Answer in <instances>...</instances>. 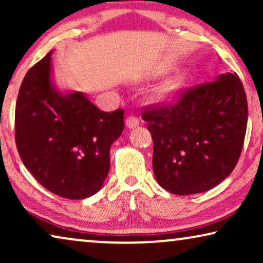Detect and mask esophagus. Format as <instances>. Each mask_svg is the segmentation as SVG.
Returning a JSON list of instances; mask_svg holds the SVG:
<instances>
[{
	"mask_svg": "<svg viewBox=\"0 0 263 263\" xmlns=\"http://www.w3.org/2000/svg\"><path fill=\"white\" fill-rule=\"evenodd\" d=\"M125 125L128 128H134L136 125H139V118L133 116V115H129V116L125 117Z\"/></svg>",
	"mask_w": 263,
	"mask_h": 263,
	"instance_id": "obj_1",
	"label": "esophagus"
}]
</instances>
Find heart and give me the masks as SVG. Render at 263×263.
Wrapping results in <instances>:
<instances>
[{"label": "heart", "instance_id": "b5f03b06", "mask_svg": "<svg viewBox=\"0 0 263 263\" xmlns=\"http://www.w3.org/2000/svg\"><path fill=\"white\" fill-rule=\"evenodd\" d=\"M184 82H185V77H184V75H178V77H176L175 79H172V80L168 81L167 84L164 86L163 95L165 97L172 96V95H174V93L177 92L178 89L181 88L183 85H184Z\"/></svg>", "mask_w": 263, "mask_h": 263}]
</instances>
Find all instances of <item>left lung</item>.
I'll use <instances>...</instances> for the list:
<instances>
[{
  "instance_id": "8db88e82",
  "label": "left lung",
  "mask_w": 263,
  "mask_h": 263,
  "mask_svg": "<svg viewBox=\"0 0 263 263\" xmlns=\"http://www.w3.org/2000/svg\"><path fill=\"white\" fill-rule=\"evenodd\" d=\"M153 172L176 195L207 192L224 181L242 153L248 103L236 73L182 89L172 102L146 106Z\"/></svg>"
}]
</instances>
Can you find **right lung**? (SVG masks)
<instances>
[{
	"label": "right lung",
	"instance_id": "add662e5",
	"mask_svg": "<svg viewBox=\"0 0 263 263\" xmlns=\"http://www.w3.org/2000/svg\"><path fill=\"white\" fill-rule=\"evenodd\" d=\"M51 52L25 75L15 106V143L32 176L61 197L80 200L102 188L110 147L124 110H99L82 93L61 95L50 81Z\"/></svg>",
	"mask_w": 263,
	"mask_h": 263
}]
</instances>
